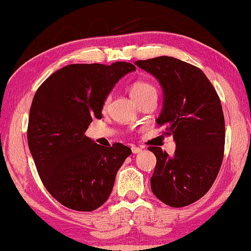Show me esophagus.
I'll return each instance as SVG.
<instances>
[{"label":"esophagus","mask_w":251,"mask_h":251,"mask_svg":"<svg viewBox=\"0 0 251 251\" xmlns=\"http://www.w3.org/2000/svg\"><path fill=\"white\" fill-rule=\"evenodd\" d=\"M141 149H139V147H135V146H132V152L134 153V154H137V153H140L141 152Z\"/></svg>","instance_id":"esophagus-1"}]
</instances>
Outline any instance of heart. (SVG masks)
<instances>
[{
    "label": "heart",
    "mask_w": 251,
    "mask_h": 251,
    "mask_svg": "<svg viewBox=\"0 0 251 251\" xmlns=\"http://www.w3.org/2000/svg\"><path fill=\"white\" fill-rule=\"evenodd\" d=\"M151 93H156V89L153 84L149 83V81L138 80L132 84L131 87H129V95H131L134 101L139 100V99H141L145 96L151 95ZM108 101H110V98L105 99L104 107L107 106Z\"/></svg>",
    "instance_id": "b5f03b06"
}]
</instances>
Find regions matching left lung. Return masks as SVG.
<instances>
[{"mask_svg": "<svg viewBox=\"0 0 251 251\" xmlns=\"http://www.w3.org/2000/svg\"><path fill=\"white\" fill-rule=\"evenodd\" d=\"M134 64L159 80L164 101L156 124L176 145L172 156L160 147H149L156 158L151 188L168 206H188L209 191L221 168L226 137L221 101L194 65L168 56Z\"/></svg>", "mask_w": 251, "mask_h": 251, "instance_id": "1", "label": "left lung"}]
</instances>
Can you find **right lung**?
Instances as JSON below:
<instances>
[{
	"label": "right lung",
	"instance_id": "right-lung-1",
	"mask_svg": "<svg viewBox=\"0 0 251 251\" xmlns=\"http://www.w3.org/2000/svg\"><path fill=\"white\" fill-rule=\"evenodd\" d=\"M131 63L70 64L38 87L28 124V145L48 192L63 206L92 212L112 192L117 172L132 151L117 143L96 144L85 135L92 118L100 119L105 99Z\"/></svg>",
	"mask_w": 251,
	"mask_h": 251
}]
</instances>
